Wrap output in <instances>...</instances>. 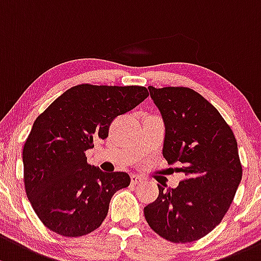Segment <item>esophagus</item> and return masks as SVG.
Segmentation results:
<instances>
[{
	"label": "esophagus",
	"mask_w": 261,
	"mask_h": 261,
	"mask_svg": "<svg viewBox=\"0 0 261 261\" xmlns=\"http://www.w3.org/2000/svg\"><path fill=\"white\" fill-rule=\"evenodd\" d=\"M144 181V177L139 174H131V184L136 185V184H140Z\"/></svg>",
	"instance_id": "1"
}]
</instances>
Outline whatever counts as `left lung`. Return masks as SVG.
Wrapping results in <instances>:
<instances>
[{
	"instance_id": "8db88e82",
	"label": "left lung",
	"mask_w": 261,
	"mask_h": 261,
	"mask_svg": "<svg viewBox=\"0 0 261 261\" xmlns=\"http://www.w3.org/2000/svg\"><path fill=\"white\" fill-rule=\"evenodd\" d=\"M165 122L163 155L185 174L175 189L159 186L145 206L150 227L171 243L196 241L215 229L229 210L243 167L234 133L220 112L189 87H149Z\"/></svg>"
}]
</instances>
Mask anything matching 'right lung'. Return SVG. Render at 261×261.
I'll use <instances>...</instances> for the list:
<instances>
[{"mask_svg":"<svg viewBox=\"0 0 261 261\" xmlns=\"http://www.w3.org/2000/svg\"><path fill=\"white\" fill-rule=\"evenodd\" d=\"M147 96L144 86L81 84L38 115L22 151L23 180L35 213L51 231L82 237L105 220L112 195L130 185V176L91 166L86 151Z\"/></svg>","mask_w":261,"mask_h":261,"instance_id":"add662e5","label":"right lung"}]
</instances>
